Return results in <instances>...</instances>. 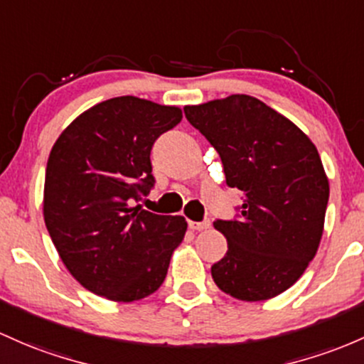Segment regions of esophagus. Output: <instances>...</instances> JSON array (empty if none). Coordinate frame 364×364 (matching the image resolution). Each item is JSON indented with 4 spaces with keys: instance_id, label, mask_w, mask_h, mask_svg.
Segmentation results:
<instances>
[{
    "instance_id": "esophagus-1",
    "label": "esophagus",
    "mask_w": 364,
    "mask_h": 364,
    "mask_svg": "<svg viewBox=\"0 0 364 364\" xmlns=\"http://www.w3.org/2000/svg\"><path fill=\"white\" fill-rule=\"evenodd\" d=\"M188 225H190V228H191V230H193V231H203V230H209V228H210V221H200V223L190 221Z\"/></svg>"
}]
</instances>
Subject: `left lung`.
I'll return each instance as SVG.
<instances>
[{"label": "left lung", "mask_w": 364, "mask_h": 364, "mask_svg": "<svg viewBox=\"0 0 364 364\" xmlns=\"http://www.w3.org/2000/svg\"><path fill=\"white\" fill-rule=\"evenodd\" d=\"M185 115L218 150L226 185L245 193L240 218L214 221L228 242L210 267L214 283L238 301L277 297L302 277L321 242L330 186L316 146L249 95L186 105Z\"/></svg>", "instance_id": "obj_1"}]
</instances>
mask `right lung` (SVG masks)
Returning a JSON list of instances; mask_svg holds the SVG:
<instances>
[{
  "mask_svg": "<svg viewBox=\"0 0 364 364\" xmlns=\"http://www.w3.org/2000/svg\"><path fill=\"white\" fill-rule=\"evenodd\" d=\"M183 119L179 107L117 97L82 112L50 151L43 215L69 273L115 302L154 294L188 223L133 207L154 186L155 139Z\"/></svg>",
  "mask_w": 364,
  "mask_h": 364,
  "instance_id": "right-lung-1",
  "label": "right lung"
}]
</instances>
